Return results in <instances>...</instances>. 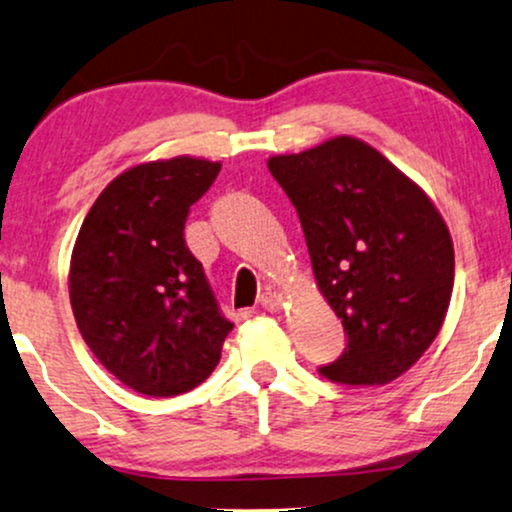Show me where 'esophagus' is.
<instances>
[{"label":"esophagus","mask_w":512,"mask_h":512,"mask_svg":"<svg viewBox=\"0 0 512 512\" xmlns=\"http://www.w3.org/2000/svg\"><path fill=\"white\" fill-rule=\"evenodd\" d=\"M258 302H261V306L266 311H280V306H282V294L278 292V290H268L261 294V299H258Z\"/></svg>","instance_id":"34e87169"}]
</instances>
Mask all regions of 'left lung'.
Returning <instances> with one entry per match:
<instances>
[{
	"instance_id": "left-lung-1",
	"label": "left lung",
	"mask_w": 512,
	"mask_h": 512,
	"mask_svg": "<svg viewBox=\"0 0 512 512\" xmlns=\"http://www.w3.org/2000/svg\"><path fill=\"white\" fill-rule=\"evenodd\" d=\"M268 170L297 208L311 268L347 347L321 374L386 386L410 371L446 321L453 237L429 194L354 136L273 155Z\"/></svg>"
}]
</instances>
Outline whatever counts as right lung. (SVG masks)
I'll use <instances>...</instances> for the list:
<instances>
[{"instance_id": "obj_1", "label": "right lung", "mask_w": 512, "mask_h": 512, "mask_svg": "<svg viewBox=\"0 0 512 512\" xmlns=\"http://www.w3.org/2000/svg\"><path fill=\"white\" fill-rule=\"evenodd\" d=\"M220 167L194 155L131 165L90 206L71 251L81 338L117 381L150 398L206 381L234 328L184 242L189 208Z\"/></svg>"}]
</instances>
